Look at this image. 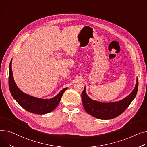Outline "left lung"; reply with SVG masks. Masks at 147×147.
Masks as SVG:
<instances>
[{
	"label": "left lung",
	"mask_w": 147,
	"mask_h": 147,
	"mask_svg": "<svg viewBox=\"0 0 147 147\" xmlns=\"http://www.w3.org/2000/svg\"><path fill=\"white\" fill-rule=\"evenodd\" d=\"M138 89V80H136L135 89L125 99L112 103H102L93 100L86 93V88L82 93V99L85 111L94 118L107 120L121 115L134 99Z\"/></svg>",
	"instance_id": "1"
}]
</instances>
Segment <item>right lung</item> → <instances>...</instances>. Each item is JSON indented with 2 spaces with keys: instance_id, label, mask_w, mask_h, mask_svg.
<instances>
[{
  "instance_id": "right-lung-1",
  "label": "right lung",
  "mask_w": 147,
  "mask_h": 147,
  "mask_svg": "<svg viewBox=\"0 0 147 147\" xmlns=\"http://www.w3.org/2000/svg\"><path fill=\"white\" fill-rule=\"evenodd\" d=\"M9 87L14 99L26 111L36 114H45L52 112L60 103L64 92L67 88L63 89L56 96L50 99H42L29 96L22 92L17 87L13 79L12 70V60L9 64Z\"/></svg>"
}]
</instances>
